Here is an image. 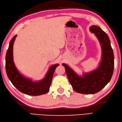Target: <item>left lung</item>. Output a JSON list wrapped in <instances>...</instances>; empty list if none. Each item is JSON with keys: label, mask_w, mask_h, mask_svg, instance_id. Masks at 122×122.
Returning <instances> with one entry per match:
<instances>
[{"label": "left lung", "mask_w": 122, "mask_h": 122, "mask_svg": "<svg viewBox=\"0 0 122 122\" xmlns=\"http://www.w3.org/2000/svg\"><path fill=\"white\" fill-rule=\"evenodd\" d=\"M90 30L95 34L102 46V56L99 67L80 77L67 65L63 64L72 88L82 94H94L104 88L111 80L114 67V52L108 36L96 25L91 26Z\"/></svg>", "instance_id": "8db88e82"}]
</instances>
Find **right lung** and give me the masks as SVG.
<instances>
[{
	"label": "right lung",
	"instance_id": "add662e5",
	"mask_svg": "<svg viewBox=\"0 0 122 122\" xmlns=\"http://www.w3.org/2000/svg\"><path fill=\"white\" fill-rule=\"evenodd\" d=\"M16 36L11 39L6 55V71L8 77L18 90L30 96H39L47 93L49 90L54 73L59 64L51 66L48 70L44 79L34 82L26 79L20 75L14 64L13 61V43Z\"/></svg>",
	"mask_w": 122,
	"mask_h": 122
}]
</instances>
